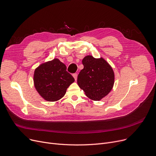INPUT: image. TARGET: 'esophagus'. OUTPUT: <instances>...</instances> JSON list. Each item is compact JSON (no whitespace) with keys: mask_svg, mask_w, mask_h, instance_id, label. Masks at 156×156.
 I'll list each match as a JSON object with an SVG mask.
<instances>
[{"mask_svg":"<svg viewBox=\"0 0 156 156\" xmlns=\"http://www.w3.org/2000/svg\"><path fill=\"white\" fill-rule=\"evenodd\" d=\"M73 77H74V78L76 80L77 79V74H73Z\"/></svg>","mask_w":156,"mask_h":156,"instance_id":"1","label":"esophagus"}]
</instances>
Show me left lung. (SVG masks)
<instances>
[{"mask_svg": "<svg viewBox=\"0 0 156 156\" xmlns=\"http://www.w3.org/2000/svg\"><path fill=\"white\" fill-rule=\"evenodd\" d=\"M84 69L77 77V84L86 95L94 101H99L112 90L115 74L111 66L102 57L86 56L82 61Z\"/></svg>", "mask_w": 156, "mask_h": 156, "instance_id": "1", "label": "left lung"}]
</instances>
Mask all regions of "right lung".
I'll return each mask as SVG.
<instances>
[{
    "instance_id": "obj_1",
    "label": "right lung",
    "mask_w": 156,
    "mask_h": 156,
    "mask_svg": "<svg viewBox=\"0 0 156 156\" xmlns=\"http://www.w3.org/2000/svg\"><path fill=\"white\" fill-rule=\"evenodd\" d=\"M66 70V66L58 58L43 63L35 69L34 87L44 99L53 102L64 96L75 80Z\"/></svg>"
}]
</instances>
